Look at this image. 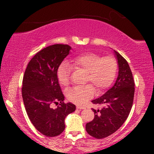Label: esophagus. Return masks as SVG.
I'll return each instance as SVG.
<instances>
[{
	"label": "esophagus",
	"instance_id": "1",
	"mask_svg": "<svg viewBox=\"0 0 154 154\" xmlns=\"http://www.w3.org/2000/svg\"><path fill=\"white\" fill-rule=\"evenodd\" d=\"M76 108H77L78 109H85L84 106H77Z\"/></svg>",
	"mask_w": 154,
	"mask_h": 154
}]
</instances>
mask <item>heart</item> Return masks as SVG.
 I'll return each mask as SVG.
<instances>
[{
	"label": "heart",
	"mask_w": 154,
	"mask_h": 154,
	"mask_svg": "<svg viewBox=\"0 0 154 154\" xmlns=\"http://www.w3.org/2000/svg\"><path fill=\"white\" fill-rule=\"evenodd\" d=\"M71 68L87 73L85 83H91L98 93H102L113 83L118 70V62L112 56L102 57L96 53H86L75 57L69 63ZM66 63L58 68L57 75L59 83L64 87L70 84L71 69ZM91 85L77 87L67 92V98L77 105L85 104L94 94Z\"/></svg>",
	"instance_id": "obj_1"
}]
</instances>
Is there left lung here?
<instances>
[{"label":"left lung","mask_w":154,"mask_h":154,"mask_svg":"<svg viewBox=\"0 0 154 154\" xmlns=\"http://www.w3.org/2000/svg\"><path fill=\"white\" fill-rule=\"evenodd\" d=\"M119 65V75L115 84L102 96L92 101L101 104L100 109H92L94 118L86 124V131L97 139L106 137L114 133L124 123L132 106L134 82L129 64L119 52L115 51Z\"/></svg>","instance_id":"obj_1"}]
</instances>
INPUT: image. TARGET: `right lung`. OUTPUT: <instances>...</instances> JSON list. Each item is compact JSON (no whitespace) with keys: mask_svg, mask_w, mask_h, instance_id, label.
<instances>
[{"mask_svg":"<svg viewBox=\"0 0 154 154\" xmlns=\"http://www.w3.org/2000/svg\"><path fill=\"white\" fill-rule=\"evenodd\" d=\"M71 49L63 44L43 48L29 62L23 77L22 94L27 115L38 131L46 137L62 133L65 118L75 110L74 104L64 102L57 75L59 66ZM52 103L59 106L53 109Z\"/></svg>","mask_w":154,"mask_h":154,"instance_id":"add662e5","label":"right lung"}]
</instances>
